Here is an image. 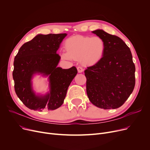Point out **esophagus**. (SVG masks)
Wrapping results in <instances>:
<instances>
[{
	"mask_svg": "<svg viewBox=\"0 0 150 150\" xmlns=\"http://www.w3.org/2000/svg\"><path fill=\"white\" fill-rule=\"evenodd\" d=\"M77 70H78V73H81V72H83V67H81V66H79V67H77Z\"/></svg>",
	"mask_w": 150,
	"mask_h": 150,
	"instance_id": "1",
	"label": "esophagus"
}]
</instances>
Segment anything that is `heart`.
Returning a JSON list of instances; mask_svg holds the SVG:
<instances>
[{
	"instance_id": "1",
	"label": "heart",
	"mask_w": 150,
	"mask_h": 150,
	"mask_svg": "<svg viewBox=\"0 0 150 150\" xmlns=\"http://www.w3.org/2000/svg\"><path fill=\"white\" fill-rule=\"evenodd\" d=\"M66 52L61 53L62 59L70 61L80 59L86 63L92 64L98 62L105 52V42L98 36L88 37L75 36L70 37L65 41Z\"/></svg>"
}]
</instances>
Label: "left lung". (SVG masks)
<instances>
[{
	"mask_svg": "<svg viewBox=\"0 0 150 150\" xmlns=\"http://www.w3.org/2000/svg\"><path fill=\"white\" fill-rule=\"evenodd\" d=\"M103 39L105 52L95 65L84 71L86 92L91 103L104 109H116L126 101L135 86V65L128 45L103 30L92 31Z\"/></svg>",
	"mask_w": 150,
	"mask_h": 150,
	"instance_id": "obj_1",
	"label": "left lung"
}]
</instances>
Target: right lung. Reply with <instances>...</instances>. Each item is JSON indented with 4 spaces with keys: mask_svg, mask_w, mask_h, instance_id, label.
Here are the masks:
<instances>
[{
    "mask_svg": "<svg viewBox=\"0 0 150 150\" xmlns=\"http://www.w3.org/2000/svg\"><path fill=\"white\" fill-rule=\"evenodd\" d=\"M66 33L37 35L23 44L14 61L13 78L15 92L28 108L34 111L54 110L64 102L67 91L77 74L73 66L68 69L58 67L61 57L57 53ZM47 77L49 90L36 93L33 79L35 75Z\"/></svg>",
    "mask_w": 150,
    "mask_h": 150,
    "instance_id": "right-lung-1",
    "label": "right lung"
}]
</instances>
